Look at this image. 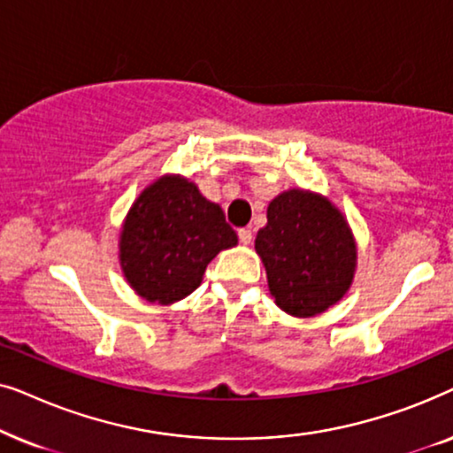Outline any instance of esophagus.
<instances>
[{
    "label": "esophagus",
    "instance_id": "1",
    "mask_svg": "<svg viewBox=\"0 0 453 453\" xmlns=\"http://www.w3.org/2000/svg\"><path fill=\"white\" fill-rule=\"evenodd\" d=\"M239 241L243 245H250L251 241H253V233H251V228H239Z\"/></svg>",
    "mask_w": 453,
    "mask_h": 453
}]
</instances>
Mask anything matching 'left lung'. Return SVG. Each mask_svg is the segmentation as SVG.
Here are the masks:
<instances>
[{"label": "left lung", "instance_id": "obj_1", "mask_svg": "<svg viewBox=\"0 0 453 453\" xmlns=\"http://www.w3.org/2000/svg\"><path fill=\"white\" fill-rule=\"evenodd\" d=\"M256 251L276 305L311 318L342 299L355 272V241L344 216L326 197L290 189L270 202Z\"/></svg>", "mask_w": 453, "mask_h": 453}]
</instances>
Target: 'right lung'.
I'll use <instances>...</instances> for the list:
<instances>
[{"label": "right lung", "instance_id": "right-lung-1", "mask_svg": "<svg viewBox=\"0 0 453 453\" xmlns=\"http://www.w3.org/2000/svg\"><path fill=\"white\" fill-rule=\"evenodd\" d=\"M237 245L219 203L183 177H163L142 191L121 231L127 282L150 303L169 305L200 287L216 253Z\"/></svg>", "mask_w": 453, "mask_h": 453}]
</instances>
